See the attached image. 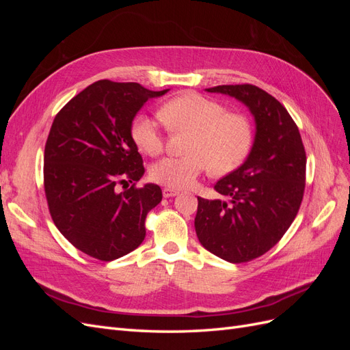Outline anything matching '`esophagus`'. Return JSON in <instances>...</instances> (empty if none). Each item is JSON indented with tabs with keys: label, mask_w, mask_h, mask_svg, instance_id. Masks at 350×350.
Wrapping results in <instances>:
<instances>
[{
	"label": "esophagus",
	"mask_w": 350,
	"mask_h": 350,
	"mask_svg": "<svg viewBox=\"0 0 350 350\" xmlns=\"http://www.w3.org/2000/svg\"><path fill=\"white\" fill-rule=\"evenodd\" d=\"M178 194V191H175V189H172V188H163V197L165 198H169V197H175Z\"/></svg>",
	"instance_id": "34e87169"
}]
</instances>
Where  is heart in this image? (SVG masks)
Wrapping results in <instances>:
<instances>
[{
    "mask_svg": "<svg viewBox=\"0 0 350 350\" xmlns=\"http://www.w3.org/2000/svg\"><path fill=\"white\" fill-rule=\"evenodd\" d=\"M159 116L167 130L191 133L185 147L187 156L165 157L150 169L153 181L167 188L193 187L207 167L215 175L234 172L251 152L254 131L247 116L226 112L220 102L200 93L185 92L169 99L159 109ZM131 137L146 154L156 156L163 150L161 129L144 113L133 120Z\"/></svg>",
    "mask_w": 350,
    "mask_h": 350,
    "instance_id": "heart-1",
    "label": "heart"
}]
</instances>
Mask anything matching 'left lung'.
Here are the masks:
<instances>
[{
  "mask_svg": "<svg viewBox=\"0 0 350 350\" xmlns=\"http://www.w3.org/2000/svg\"><path fill=\"white\" fill-rule=\"evenodd\" d=\"M242 102L256 120L251 152L219 179L221 198L198 197L196 234L207 251L229 262L266 254L289 229L302 203L306 156L298 126L283 105L252 84L206 89Z\"/></svg>",
  "mask_w": 350,
  "mask_h": 350,
  "instance_id": "left-lung-1",
  "label": "left lung"
}]
</instances>
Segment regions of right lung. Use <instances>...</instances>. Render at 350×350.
Listing matches in <instances>:
<instances>
[{"mask_svg":"<svg viewBox=\"0 0 350 350\" xmlns=\"http://www.w3.org/2000/svg\"><path fill=\"white\" fill-rule=\"evenodd\" d=\"M167 90L99 80L52 122L44 156L49 213L61 234L93 258L112 261L134 251L146 237L147 213L162 201L156 184L116 188L143 176L131 124L147 100Z\"/></svg>","mask_w":350,"mask_h":350,"instance_id":"obj_1","label":"right lung"}]
</instances>
